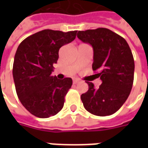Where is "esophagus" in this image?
I'll use <instances>...</instances> for the list:
<instances>
[{
    "mask_svg": "<svg viewBox=\"0 0 148 148\" xmlns=\"http://www.w3.org/2000/svg\"><path fill=\"white\" fill-rule=\"evenodd\" d=\"M80 82V81L78 80V79H77V78H75V79H74V80H73V83H74V84H77V83H78V82Z\"/></svg>",
    "mask_w": 148,
    "mask_h": 148,
    "instance_id": "obj_1",
    "label": "esophagus"
}]
</instances>
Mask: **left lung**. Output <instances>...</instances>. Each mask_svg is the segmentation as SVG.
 Returning a JSON list of instances; mask_svg holds the SVG:
<instances>
[{"instance_id": "left-lung-1", "label": "left lung", "mask_w": 148, "mask_h": 148, "mask_svg": "<svg viewBox=\"0 0 148 148\" xmlns=\"http://www.w3.org/2000/svg\"><path fill=\"white\" fill-rule=\"evenodd\" d=\"M77 36L93 47L92 68L102 81L98 88L86 82L89 90L81 96L84 107L96 116L113 114L126 101L133 85L135 63L130 47L123 37L105 27L78 31Z\"/></svg>"}]
</instances>
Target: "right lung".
Listing matches in <instances>:
<instances>
[{"instance_id":"add662e5","label":"right lung","mask_w":148,"mask_h":148,"mask_svg":"<svg viewBox=\"0 0 148 148\" xmlns=\"http://www.w3.org/2000/svg\"><path fill=\"white\" fill-rule=\"evenodd\" d=\"M77 31L45 29L24 39L14 57L12 75L21 104L30 113L48 118L60 111L72 86L71 77L60 80L51 73L61 47L72 42Z\"/></svg>"}]
</instances>
